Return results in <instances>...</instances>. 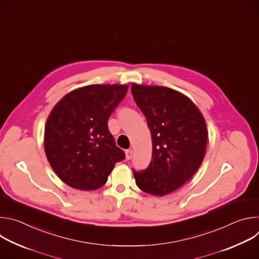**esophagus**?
Masks as SVG:
<instances>
[{"instance_id":"1","label":"esophagus","mask_w":259,"mask_h":259,"mask_svg":"<svg viewBox=\"0 0 259 259\" xmlns=\"http://www.w3.org/2000/svg\"><path fill=\"white\" fill-rule=\"evenodd\" d=\"M132 155H133V151L132 150H127L126 151V159L127 160H130L132 158Z\"/></svg>"}]
</instances>
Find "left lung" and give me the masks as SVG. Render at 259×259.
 <instances>
[{
  "instance_id": "obj_1",
  "label": "left lung",
  "mask_w": 259,
  "mask_h": 259,
  "mask_svg": "<svg viewBox=\"0 0 259 259\" xmlns=\"http://www.w3.org/2000/svg\"><path fill=\"white\" fill-rule=\"evenodd\" d=\"M133 98L150 127L153 156L145 170H133L137 187L165 196L189 181L200 168L208 132L194 102L178 91L161 86L132 84Z\"/></svg>"
}]
</instances>
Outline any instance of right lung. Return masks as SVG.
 Segmentation results:
<instances>
[{"label": "right lung", "instance_id": "obj_1", "mask_svg": "<svg viewBox=\"0 0 259 259\" xmlns=\"http://www.w3.org/2000/svg\"><path fill=\"white\" fill-rule=\"evenodd\" d=\"M127 90V85H89L69 92L53 107L45 126V153L67 186L97 190L125 159L107 120Z\"/></svg>", "mask_w": 259, "mask_h": 259}]
</instances>
